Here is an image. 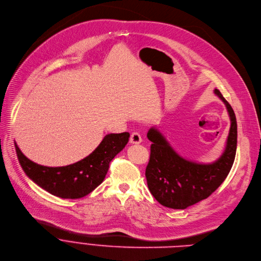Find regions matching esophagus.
<instances>
[{
  "mask_svg": "<svg viewBox=\"0 0 261 261\" xmlns=\"http://www.w3.org/2000/svg\"><path fill=\"white\" fill-rule=\"evenodd\" d=\"M143 139H141V136L138 132H132L130 136V143L131 144H140Z\"/></svg>",
  "mask_w": 261,
  "mask_h": 261,
  "instance_id": "esophagus-1",
  "label": "esophagus"
}]
</instances>
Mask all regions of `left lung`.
<instances>
[{
  "instance_id": "left-lung-1",
  "label": "left lung",
  "mask_w": 261,
  "mask_h": 261,
  "mask_svg": "<svg viewBox=\"0 0 261 261\" xmlns=\"http://www.w3.org/2000/svg\"><path fill=\"white\" fill-rule=\"evenodd\" d=\"M215 92L225 103L231 127L224 154L216 162L200 164L180 157L165 138L154 128L148 132L152 141L150 160L146 169L148 187L153 197L163 206L185 209L206 198L227 178L236 154L238 124L231 105L219 89Z\"/></svg>"
}]
</instances>
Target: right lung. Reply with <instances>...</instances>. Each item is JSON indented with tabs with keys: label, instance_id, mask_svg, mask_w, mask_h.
I'll return each mask as SVG.
<instances>
[{
	"label": "right lung",
	"instance_id": "add662e5",
	"mask_svg": "<svg viewBox=\"0 0 261 261\" xmlns=\"http://www.w3.org/2000/svg\"><path fill=\"white\" fill-rule=\"evenodd\" d=\"M129 136L128 132L108 134L90 155L60 168L43 167L31 161L16 144L15 151L23 172L44 191L61 199H80L103 182L111 160L125 148Z\"/></svg>",
	"mask_w": 261,
	"mask_h": 261
}]
</instances>
